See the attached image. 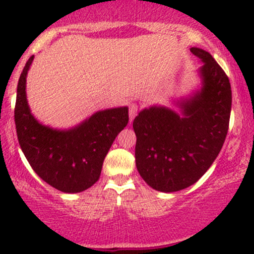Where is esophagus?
Segmentation results:
<instances>
[{
    "instance_id": "1",
    "label": "esophagus",
    "mask_w": 254,
    "mask_h": 254,
    "mask_svg": "<svg viewBox=\"0 0 254 254\" xmlns=\"http://www.w3.org/2000/svg\"><path fill=\"white\" fill-rule=\"evenodd\" d=\"M137 111H138V106L136 104H130L129 106V117H130V122H132V119L136 117Z\"/></svg>"
}]
</instances>
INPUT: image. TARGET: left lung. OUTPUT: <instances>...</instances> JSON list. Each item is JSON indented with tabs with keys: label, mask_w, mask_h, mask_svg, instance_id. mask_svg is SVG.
<instances>
[{
	"label": "left lung",
	"mask_w": 254,
	"mask_h": 254,
	"mask_svg": "<svg viewBox=\"0 0 254 254\" xmlns=\"http://www.w3.org/2000/svg\"><path fill=\"white\" fill-rule=\"evenodd\" d=\"M190 51L203 63L197 70L200 84L174 101L179 112L153 105L133 119L137 171L156 191L176 192L193 185L215 161L228 131V77L209 52Z\"/></svg>",
	"instance_id": "8db88e82"
}]
</instances>
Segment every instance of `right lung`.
Listing matches in <instances>:
<instances>
[{
    "label": "right lung",
    "mask_w": 254,
    "mask_h": 254,
    "mask_svg": "<svg viewBox=\"0 0 254 254\" xmlns=\"http://www.w3.org/2000/svg\"><path fill=\"white\" fill-rule=\"evenodd\" d=\"M34 56L20 75L14 119L22 153L45 183L65 193H78L94 185L105 156L129 122V107L98 111L69 129L40 123L31 112L26 78Z\"/></svg>",
    "instance_id": "1"
}]
</instances>
